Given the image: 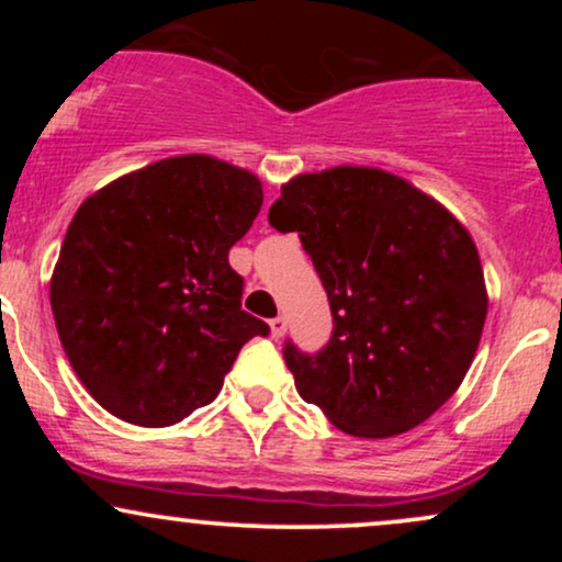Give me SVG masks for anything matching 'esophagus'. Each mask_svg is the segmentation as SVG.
Segmentation results:
<instances>
[{
	"instance_id": "obj_1",
	"label": "esophagus",
	"mask_w": 562,
	"mask_h": 562,
	"mask_svg": "<svg viewBox=\"0 0 562 562\" xmlns=\"http://www.w3.org/2000/svg\"><path fill=\"white\" fill-rule=\"evenodd\" d=\"M269 327H272L274 338H282V333L288 330V322H285V317H274L272 322H269Z\"/></svg>"
}]
</instances>
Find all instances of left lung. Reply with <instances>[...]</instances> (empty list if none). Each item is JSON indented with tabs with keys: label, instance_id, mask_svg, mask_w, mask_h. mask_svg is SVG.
I'll use <instances>...</instances> for the list:
<instances>
[{
	"label": "left lung",
	"instance_id": "8db88e82",
	"mask_svg": "<svg viewBox=\"0 0 562 562\" xmlns=\"http://www.w3.org/2000/svg\"><path fill=\"white\" fill-rule=\"evenodd\" d=\"M269 224L299 232L333 312L319 351L282 346L303 402L359 438L428 420L460 389L486 322L465 227L409 182L364 166L295 177Z\"/></svg>",
	"mask_w": 562,
	"mask_h": 562
}]
</instances>
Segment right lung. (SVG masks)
<instances>
[{
	"instance_id": "right-lung-1",
	"label": "right lung",
	"mask_w": 562,
	"mask_h": 562,
	"mask_svg": "<svg viewBox=\"0 0 562 562\" xmlns=\"http://www.w3.org/2000/svg\"><path fill=\"white\" fill-rule=\"evenodd\" d=\"M261 203L254 173L179 156L115 179L76 211L49 301L70 367L119 420H184L214 402L240 348L269 335L243 312V277L229 267Z\"/></svg>"
}]
</instances>
